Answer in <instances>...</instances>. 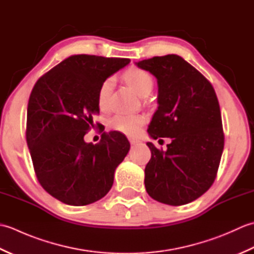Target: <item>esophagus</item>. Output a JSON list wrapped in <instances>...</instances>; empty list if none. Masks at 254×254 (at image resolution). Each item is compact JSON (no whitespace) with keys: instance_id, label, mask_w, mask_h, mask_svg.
<instances>
[{"instance_id":"34e87169","label":"esophagus","mask_w":254,"mask_h":254,"mask_svg":"<svg viewBox=\"0 0 254 254\" xmlns=\"http://www.w3.org/2000/svg\"><path fill=\"white\" fill-rule=\"evenodd\" d=\"M128 141H130V143L132 144V145H135V144H137L139 141L138 139H136V138H128Z\"/></svg>"}]
</instances>
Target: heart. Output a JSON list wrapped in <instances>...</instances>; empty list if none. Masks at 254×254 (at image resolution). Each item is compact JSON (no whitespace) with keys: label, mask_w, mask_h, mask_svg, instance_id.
I'll return each instance as SVG.
<instances>
[{"label":"heart","mask_w":254,"mask_h":254,"mask_svg":"<svg viewBox=\"0 0 254 254\" xmlns=\"http://www.w3.org/2000/svg\"><path fill=\"white\" fill-rule=\"evenodd\" d=\"M124 79L139 96H147L154 87V78L147 71L139 67H131L124 73ZM113 87L112 78H107L101 83L97 94V101L100 110H107L110 104ZM145 118L141 115H116L109 120L112 130L134 136L141 130Z\"/></svg>","instance_id":"1"}]
</instances>
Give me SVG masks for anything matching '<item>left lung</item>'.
<instances>
[{
    "label": "left lung",
    "instance_id": "left-lung-1",
    "mask_svg": "<svg viewBox=\"0 0 254 254\" xmlns=\"http://www.w3.org/2000/svg\"><path fill=\"white\" fill-rule=\"evenodd\" d=\"M157 78L158 109L148 127L154 139L170 137L167 150L155 147L145 167V188L156 201L179 206L206 192L215 181L224 149L222 115L209 80L179 56L136 63Z\"/></svg>",
    "mask_w": 254,
    "mask_h": 254
}]
</instances>
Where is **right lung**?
Returning a JSON list of instances; mask_svg holds the SVG:
<instances>
[{
  "label": "right lung",
  "instance_id": "1",
  "mask_svg": "<svg viewBox=\"0 0 254 254\" xmlns=\"http://www.w3.org/2000/svg\"><path fill=\"white\" fill-rule=\"evenodd\" d=\"M128 63L124 58L72 56L42 75L31 90L27 145L38 181L62 203L83 206L104 197L128 153L130 143L118 132L95 145L84 141L99 113L101 83Z\"/></svg>",
  "mask_w": 254,
  "mask_h": 254
}]
</instances>
